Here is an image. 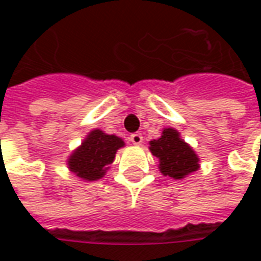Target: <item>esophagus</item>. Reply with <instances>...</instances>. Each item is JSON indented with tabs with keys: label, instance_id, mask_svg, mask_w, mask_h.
<instances>
[{
	"label": "esophagus",
	"instance_id": "obj_1",
	"mask_svg": "<svg viewBox=\"0 0 261 261\" xmlns=\"http://www.w3.org/2000/svg\"><path fill=\"white\" fill-rule=\"evenodd\" d=\"M130 141L134 144V145H141L142 141H144V137L141 136V133H136V134H131Z\"/></svg>",
	"mask_w": 261,
	"mask_h": 261
}]
</instances>
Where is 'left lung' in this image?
Returning <instances> with one entry per match:
<instances>
[{
	"mask_svg": "<svg viewBox=\"0 0 261 261\" xmlns=\"http://www.w3.org/2000/svg\"><path fill=\"white\" fill-rule=\"evenodd\" d=\"M149 151L159 161V172L181 180L200 169V158L175 128H164L158 140L149 141Z\"/></svg>",
	"mask_w": 261,
	"mask_h": 261,
	"instance_id": "obj_1",
	"label": "left lung"
}]
</instances>
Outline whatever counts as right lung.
<instances>
[{
  "label": "right lung",
  "instance_id": "1",
  "mask_svg": "<svg viewBox=\"0 0 261 261\" xmlns=\"http://www.w3.org/2000/svg\"><path fill=\"white\" fill-rule=\"evenodd\" d=\"M124 145L123 138L95 128L89 131L80 147L71 152L67 166L81 180H99L113 164L116 152Z\"/></svg>",
  "mask_w": 261,
  "mask_h": 261
}]
</instances>
